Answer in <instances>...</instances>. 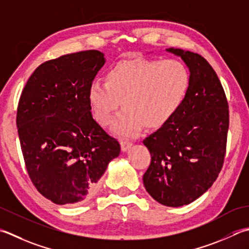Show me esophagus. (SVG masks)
<instances>
[{"instance_id":"obj_1","label":"esophagus","mask_w":249,"mask_h":249,"mask_svg":"<svg viewBox=\"0 0 249 249\" xmlns=\"http://www.w3.org/2000/svg\"><path fill=\"white\" fill-rule=\"evenodd\" d=\"M131 148V142L128 140H121V150L123 152H126V151L129 150Z\"/></svg>"}]
</instances>
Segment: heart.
I'll return each mask as SVG.
<instances>
[{"label": "heart", "mask_w": 249, "mask_h": 249, "mask_svg": "<svg viewBox=\"0 0 249 249\" xmlns=\"http://www.w3.org/2000/svg\"><path fill=\"white\" fill-rule=\"evenodd\" d=\"M190 84L191 74L180 60H124L110 68L106 83L91 82L89 101L102 126L111 123L122 102L125 109L112 130L134 136L143 126L158 129L167 124L186 100Z\"/></svg>", "instance_id": "heart-1"}]
</instances>
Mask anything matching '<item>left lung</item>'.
Masks as SVG:
<instances>
[{"mask_svg":"<svg viewBox=\"0 0 249 249\" xmlns=\"http://www.w3.org/2000/svg\"><path fill=\"white\" fill-rule=\"evenodd\" d=\"M189 68L191 84L174 118L143 140L151 164L148 193L169 207L188 205L215 182L226 155L229 106L215 70L198 53L170 47Z\"/></svg>","mask_w":249,"mask_h":249,"instance_id":"obj_1","label":"left lung"}]
</instances>
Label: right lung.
<instances>
[{
  "label": "right lung",
  "instance_id": "add662e5",
  "mask_svg": "<svg viewBox=\"0 0 249 249\" xmlns=\"http://www.w3.org/2000/svg\"><path fill=\"white\" fill-rule=\"evenodd\" d=\"M106 62L85 51L38 66L21 92L17 128L34 187L58 205L80 204L98 191L121 147L92 119L89 89Z\"/></svg>",
  "mask_w": 249,
  "mask_h": 249
}]
</instances>
